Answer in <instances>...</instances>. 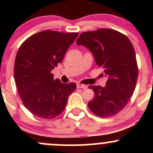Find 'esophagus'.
<instances>
[{
    "mask_svg": "<svg viewBox=\"0 0 153 153\" xmlns=\"http://www.w3.org/2000/svg\"><path fill=\"white\" fill-rule=\"evenodd\" d=\"M77 88H78L86 89V88H87V85H84V84H80V83H78V84H77Z\"/></svg>",
    "mask_w": 153,
    "mask_h": 153,
    "instance_id": "esophagus-1",
    "label": "esophagus"
}]
</instances>
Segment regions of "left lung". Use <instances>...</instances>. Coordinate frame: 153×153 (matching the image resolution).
<instances>
[{
  "instance_id": "obj_1",
  "label": "left lung",
  "mask_w": 153,
  "mask_h": 153,
  "mask_svg": "<svg viewBox=\"0 0 153 153\" xmlns=\"http://www.w3.org/2000/svg\"><path fill=\"white\" fill-rule=\"evenodd\" d=\"M92 52L95 61L108 77L106 85H89L94 98L88 103L102 118L113 117L127 104L136 86L138 67L134 47L126 35L110 29L82 33L76 42Z\"/></svg>"
}]
</instances>
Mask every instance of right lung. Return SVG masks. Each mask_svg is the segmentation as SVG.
Segmentation results:
<instances>
[{
  "instance_id": "right-lung-1",
  "label": "right lung",
  "mask_w": 153,
  "mask_h": 153,
  "mask_svg": "<svg viewBox=\"0 0 153 153\" xmlns=\"http://www.w3.org/2000/svg\"><path fill=\"white\" fill-rule=\"evenodd\" d=\"M78 34L45 30L29 36L19 47L14 63L15 82L24 106L36 117H57L76 88L74 82L54 80L51 71L63 60Z\"/></svg>"
}]
</instances>
